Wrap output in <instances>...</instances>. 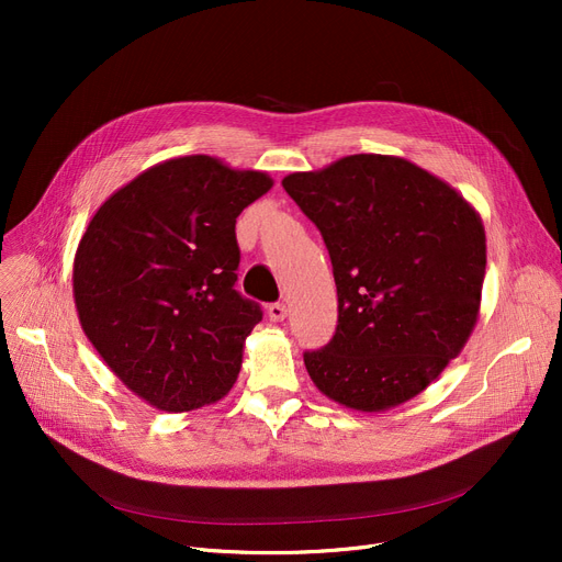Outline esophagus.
<instances>
[{
    "label": "esophagus",
    "instance_id": "obj_1",
    "mask_svg": "<svg viewBox=\"0 0 562 562\" xmlns=\"http://www.w3.org/2000/svg\"><path fill=\"white\" fill-rule=\"evenodd\" d=\"M266 314H269L271 321H284L286 318V305L284 303H271L266 307Z\"/></svg>",
    "mask_w": 562,
    "mask_h": 562
}]
</instances>
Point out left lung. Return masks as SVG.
Wrapping results in <instances>:
<instances>
[{
    "label": "left lung",
    "instance_id": "8db88e82",
    "mask_svg": "<svg viewBox=\"0 0 562 562\" xmlns=\"http://www.w3.org/2000/svg\"><path fill=\"white\" fill-rule=\"evenodd\" d=\"M282 187L321 232L337 284L335 335L303 352L314 385L364 412L417 396L476 326L481 216L435 175L385 155L293 172Z\"/></svg>",
    "mask_w": 562,
    "mask_h": 562
}]
</instances>
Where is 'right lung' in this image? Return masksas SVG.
Listing matches in <instances>:
<instances>
[{
    "mask_svg": "<svg viewBox=\"0 0 562 562\" xmlns=\"http://www.w3.org/2000/svg\"><path fill=\"white\" fill-rule=\"evenodd\" d=\"M273 187L206 155L170 159L115 191L75 257L81 328L109 369L164 412L223 398L261 305L234 289L236 216Z\"/></svg>",
    "mask_w": 562,
    "mask_h": 562,
    "instance_id": "add662e5",
    "label": "right lung"
}]
</instances>
